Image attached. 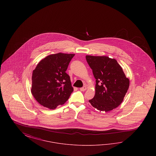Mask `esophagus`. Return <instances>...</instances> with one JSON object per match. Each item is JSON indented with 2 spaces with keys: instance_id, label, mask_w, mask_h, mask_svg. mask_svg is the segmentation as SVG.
Returning <instances> with one entry per match:
<instances>
[{
  "instance_id": "esophagus-1",
  "label": "esophagus",
  "mask_w": 156,
  "mask_h": 156,
  "mask_svg": "<svg viewBox=\"0 0 156 156\" xmlns=\"http://www.w3.org/2000/svg\"><path fill=\"white\" fill-rule=\"evenodd\" d=\"M86 89H87V87L85 86H84V87H82V88H80V90L81 91H85V90H86Z\"/></svg>"
}]
</instances>
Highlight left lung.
<instances>
[{
  "label": "left lung",
  "mask_w": 156,
  "mask_h": 156,
  "mask_svg": "<svg viewBox=\"0 0 156 156\" xmlns=\"http://www.w3.org/2000/svg\"><path fill=\"white\" fill-rule=\"evenodd\" d=\"M86 59L96 79L95 94L89 103L99 111H111L123 102L129 89V80L115 59L86 55Z\"/></svg>",
  "instance_id": "obj_1"
}]
</instances>
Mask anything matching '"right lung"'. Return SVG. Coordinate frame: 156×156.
Segmentation results:
<instances>
[{"label": "right lung", "instance_id": "add662e5", "mask_svg": "<svg viewBox=\"0 0 156 156\" xmlns=\"http://www.w3.org/2000/svg\"><path fill=\"white\" fill-rule=\"evenodd\" d=\"M74 55L61 52L49 55L33 70L31 92L41 105L54 109L68 99L74 89L66 71Z\"/></svg>", "mask_w": 156, "mask_h": 156}]
</instances>
